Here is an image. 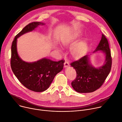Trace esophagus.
Instances as JSON below:
<instances>
[{"label":"esophagus","mask_w":122,"mask_h":122,"mask_svg":"<svg viewBox=\"0 0 122 122\" xmlns=\"http://www.w3.org/2000/svg\"><path fill=\"white\" fill-rule=\"evenodd\" d=\"M69 66H70V64H69V63L68 61H65L64 62V67L65 68L68 67Z\"/></svg>","instance_id":"obj_1"}]
</instances>
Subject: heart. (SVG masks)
<instances>
[{
  "label": "heart",
  "instance_id": "1",
  "mask_svg": "<svg viewBox=\"0 0 122 122\" xmlns=\"http://www.w3.org/2000/svg\"><path fill=\"white\" fill-rule=\"evenodd\" d=\"M75 35H70L63 37L61 39V44L63 47H68L72 44L75 40ZM88 48L86 40H82L73 45L70 49L71 56L74 59H79L86 54Z\"/></svg>",
  "mask_w": 122,
  "mask_h": 122
}]
</instances>
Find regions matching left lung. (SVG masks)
<instances>
[{"label": "left lung", "instance_id": "1", "mask_svg": "<svg viewBox=\"0 0 122 122\" xmlns=\"http://www.w3.org/2000/svg\"><path fill=\"white\" fill-rule=\"evenodd\" d=\"M97 51H101L105 55V62L101 67H93L88 55L71 64L77 74L76 79L71 82V86L76 92L90 93L95 91L101 86L109 74L112 68V58L108 41L103 34L93 52Z\"/></svg>", "mask_w": 122, "mask_h": 122}]
</instances>
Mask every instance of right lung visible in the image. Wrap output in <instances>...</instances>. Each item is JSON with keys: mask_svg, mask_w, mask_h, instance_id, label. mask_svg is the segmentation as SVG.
Here are the masks:
<instances>
[{"mask_svg": "<svg viewBox=\"0 0 122 122\" xmlns=\"http://www.w3.org/2000/svg\"><path fill=\"white\" fill-rule=\"evenodd\" d=\"M45 24L34 22L25 26L15 36L11 47L10 66L20 82L29 90L42 92L47 90L54 77L63 69V60L57 62L43 58L34 62H26L19 56L17 51V38L31 31L40 25Z\"/></svg>", "mask_w": 122, "mask_h": 122, "instance_id": "right-lung-1", "label": "right lung"}]
</instances>
